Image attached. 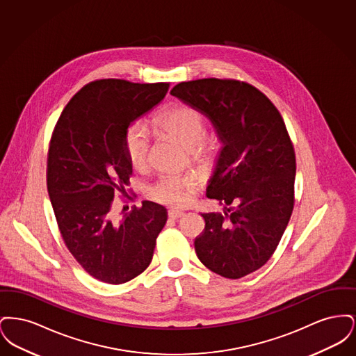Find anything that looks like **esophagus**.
<instances>
[{"mask_svg":"<svg viewBox=\"0 0 356 356\" xmlns=\"http://www.w3.org/2000/svg\"><path fill=\"white\" fill-rule=\"evenodd\" d=\"M183 215H184V212L177 211V209H170V211H168V216H170V219H179V218H181Z\"/></svg>","mask_w":356,"mask_h":356,"instance_id":"1","label":"esophagus"}]
</instances>
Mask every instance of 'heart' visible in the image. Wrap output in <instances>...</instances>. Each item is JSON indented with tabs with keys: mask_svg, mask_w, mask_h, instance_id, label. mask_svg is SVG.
Listing matches in <instances>:
<instances>
[{
	"mask_svg": "<svg viewBox=\"0 0 356 356\" xmlns=\"http://www.w3.org/2000/svg\"><path fill=\"white\" fill-rule=\"evenodd\" d=\"M153 127L163 135L170 136L183 144L191 154L193 163L200 167L212 165L220 151V144L215 137H207V122L203 115L189 106H173L153 119ZM125 151L131 165L136 170H144L149 161L151 137L147 128L135 122L125 132ZM199 183V175L189 172L183 176L163 175L149 188L154 202L181 205L188 200Z\"/></svg>",
	"mask_w": 356,
	"mask_h": 356,
	"instance_id": "obj_1",
	"label": "heart"
}]
</instances>
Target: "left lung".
Returning a JSON list of instances; mask_svg holds the SVG:
<instances>
[{
  "label": "left lung",
  "instance_id": "obj_1",
  "mask_svg": "<svg viewBox=\"0 0 356 356\" xmlns=\"http://www.w3.org/2000/svg\"><path fill=\"white\" fill-rule=\"evenodd\" d=\"M170 95L211 120L222 143L207 197L224 211L202 213L195 251L208 270L240 279L270 260L292 215L296 159L284 120L264 93L238 80L186 81Z\"/></svg>",
  "mask_w": 356,
  "mask_h": 356
}]
</instances>
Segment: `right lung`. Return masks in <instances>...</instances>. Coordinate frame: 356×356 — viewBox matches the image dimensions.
<instances>
[{
    "mask_svg": "<svg viewBox=\"0 0 356 356\" xmlns=\"http://www.w3.org/2000/svg\"><path fill=\"white\" fill-rule=\"evenodd\" d=\"M168 89L170 83L92 81L72 97L53 129L47 186L58 229L77 263L108 284L147 270L167 222V209L147 200L120 218L111 211L118 192L128 195L132 175L125 132Z\"/></svg>",
    "mask_w": 356,
    "mask_h": 356,
    "instance_id": "obj_1",
    "label": "right lung"
}]
</instances>
